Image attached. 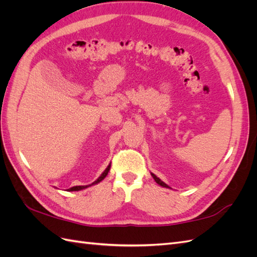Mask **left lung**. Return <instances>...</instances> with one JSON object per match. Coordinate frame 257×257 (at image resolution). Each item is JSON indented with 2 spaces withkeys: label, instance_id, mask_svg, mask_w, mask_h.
<instances>
[{
  "label": "left lung",
  "instance_id": "1",
  "mask_svg": "<svg viewBox=\"0 0 257 257\" xmlns=\"http://www.w3.org/2000/svg\"><path fill=\"white\" fill-rule=\"evenodd\" d=\"M151 175H152V177H153V179L155 180V182L157 183V185H160L161 187H163V188H167V189H172V188H170L168 185H166V183L165 182H164V181H162L160 178H159V177H157L156 175H154L153 173H151Z\"/></svg>",
  "mask_w": 257,
  "mask_h": 257
}]
</instances>
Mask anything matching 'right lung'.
<instances>
[{"mask_svg": "<svg viewBox=\"0 0 257 257\" xmlns=\"http://www.w3.org/2000/svg\"><path fill=\"white\" fill-rule=\"evenodd\" d=\"M109 169H110V164H108V166L106 167V169L104 170V172L101 174V176L98 177V178L94 181V182H92L91 185H88V186H76V187H72V188H70V189H68V191H80V190H83V189H87V188H89V187H91V186H94V185H97L98 182H101L105 177L107 176V174H108V172H109Z\"/></svg>", "mask_w": 257, "mask_h": 257, "instance_id": "1", "label": "right lung"}]
</instances>
